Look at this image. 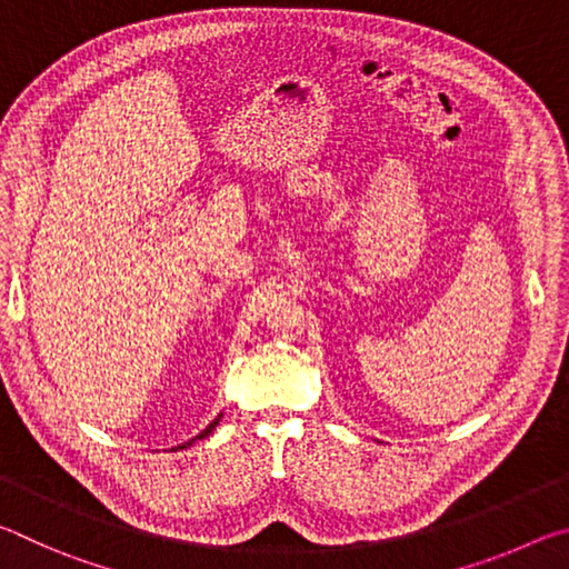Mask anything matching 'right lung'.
<instances>
[{
  "label": "right lung",
  "mask_w": 569,
  "mask_h": 569,
  "mask_svg": "<svg viewBox=\"0 0 569 569\" xmlns=\"http://www.w3.org/2000/svg\"><path fill=\"white\" fill-rule=\"evenodd\" d=\"M220 417H223V413H218V419H213V421H210V423H208V427H206L203 431H200V435H198L196 439H203V437H208V435H210V431H213V429H216V423L220 421ZM196 439H190V441H186V445H180L178 449H186V447H190V445H192V441H196Z\"/></svg>",
  "instance_id": "add662e5"
}]
</instances>
